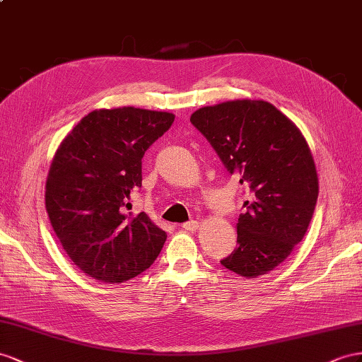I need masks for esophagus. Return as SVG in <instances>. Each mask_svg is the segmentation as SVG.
<instances>
[{
	"label": "esophagus",
	"mask_w": 362,
	"mask_h": 362,
	"mask_svg": "<svg viewBox=\"0 0 362 362\" xmlns=\"http://www.w3.org/2000/svg\"><path fill=\"white\" fill-rule=\"evenodd\" d=\"M185 230H188V233H192V230H196L199 228V221L197 220H189L187 223H183L182 226Z\"/></svg>",
	"instance_id": "34e87169"
}]
</instances>
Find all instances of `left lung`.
<instances>
[{
    "label": "left lung",
    "instance_id": "1",
    "mask_svg": "<svg viewBox=\"0 0 362 362\" xmlns=\"http://www.w3.org/2000/svg\"><path fill=\"white\" fill-rule=\"evenodd\" d=\"M191 124L251 194L238 217V246L220 263L245 278L274 271L303 240L317 205L318 175L304 136L266 100L203 107Z\"/></svg>",
    "mask_w": 362,
    "mask_h": 362
}]
</instances>
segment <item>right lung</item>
<instances>
[{"mask_svg":"<svg viewBox=\"0 0 362 362\" xmlns=\"http://www.w3.org/2000/svg\"><path fill=\"white\" fill-rule=\"evenodd\" d=\"M174 115L134 107L95 110L54 153L45 209L64 251L104 283L142 274L160 254L165 230L145 212L132 216L129 194L142 187V157Z\"/></svg>","mask_w":362,"mask_h":362,"instance_id":"right-lung-1","label":"right lung"}]
</instances>
